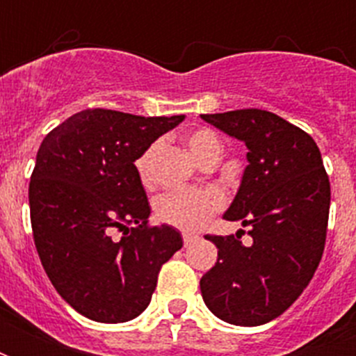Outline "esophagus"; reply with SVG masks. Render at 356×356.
<instances>
[{
  "label": "esophagus",
  "mask_w": 356,
  "mask_h": 356,
  "mask_svg": "<svg viewBox=\"0 0 356 356\" xmlns=\"http://www.w3.org/2000/svg\"><path fill=\"white\" fill-rule=\"evenodd\" d=\"M197 240V236L195 234H190V233H184L183 234V243H184V248H188V245H192V243Z\"/></svg>",
  "instance_id": "34e87169"
}]
</instances>
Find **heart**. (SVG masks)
Returning a JSON list of instances; mask_svg holds the SVG:
<instances>
[{"instance_id":"obj_1","label":"heart","mask_w":356,"mask_h":356,"mask_svg":"<svg viewBox=\"0 0 356 356\" xmlns=\"http://www.w3.org/2000/svg\"><path fill=\"white\" fill-rule=\"evenodd\" d=\"M190 153L203 164L211 156L222 155V142L211 129H195L184 136ZM161 151V142H151L134 161V170L140 183L151 188L155 183V159ZM223 207V195L218 190H181L161 195L155 203V216L184 233H194L205 227L209 220Z\"/></svg>"}]
</instances>
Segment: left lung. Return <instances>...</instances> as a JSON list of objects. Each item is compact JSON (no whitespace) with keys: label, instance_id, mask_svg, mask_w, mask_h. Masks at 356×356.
Instances as JSON below:
<instances>
[{"label":"left lung","instance_id":"8db88e82","mask_svg":"<svg viewBox=\"0 0 356 356\" xmlns=\"http://www.w3.org/2000/svg\"><path fill=\"white\" fill-rule=\"evenodd\" d=\"M201 118L248 145V168L223 214L240 234H207L218 262L201 277L203 301L220 320L254 327L281 316L303 293L325 248L331 183L309 133L260 108ZM245 233V231H242Z\"/></svg>","mask_w":356,"mask_h":356}]
</instances>
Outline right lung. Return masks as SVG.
Returning <instances> with one entry per match:
<instances>
[{
	"label": "right lung",
	"mask_w": 356,
	"mask_h": 356,
	"mask_svg": "<svg viewBox=\"0 0 356 356\" xmlns=\"http://www.w3.org/2000/svg\"><path fill=\"white\" fill-rule=\"evenodd\" d=\"M183 120L86 108L42 140L29 183L33 238L55 290L88 320L142 314L162 264L183 248L179 231L149 225L134 170L136 156Z\"/></svg>",
	"instance_id": "obj_1"
}]
</instances>
